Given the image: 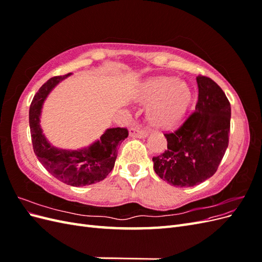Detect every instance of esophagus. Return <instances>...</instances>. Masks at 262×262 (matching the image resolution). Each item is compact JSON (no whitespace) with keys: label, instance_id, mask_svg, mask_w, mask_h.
Returning <instances> with one entry per match:
<instances>
[{"label":"esophagus","instance_id":"34e87169","mask_svg":"<svg viewBox=\"0 0 262 262\" xmlns=\"http://www.w3.org/2000/svg\"><path fill=\"white\" fill-rule=\"evenodd\" d=\"M129 133H130V137L132 138H144L147 136V132L143 129L139 128V126L133 125L129 129Z\"/></svg>","mask_w":262,"mask_h":262}]
</instances>
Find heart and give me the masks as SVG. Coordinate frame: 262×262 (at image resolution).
I'll return each mask as SVG.
<instances>
[{
	"label": "heart",
	"instance_id": "b5f03b06",
	"mask_svg": "<svg viewBox=\"0 0 262 262\" xmlns=\"http://www.w3.org/2000/svg\"><path fill=\"white\" fill-rule=\"evenodd\" d=\"M190 97L188 85L173 77L152 78L144 83L139 94L142 102H152L148 117L155 125L162 128H171L180 121Z\"/></svg>",
	"mask_w": 262,
	"mask_h": 262
}]
</instances>
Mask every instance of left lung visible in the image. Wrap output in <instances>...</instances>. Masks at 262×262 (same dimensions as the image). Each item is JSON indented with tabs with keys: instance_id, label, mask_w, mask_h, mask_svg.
<instances>
[{
	"instance_id": "obj_1",
	"label": "left lung",
	"mask_w": 262,
	"mask_h": 262,
	"mask_svg": "<svg viewBox=\"0 0 262 262\" xmlns=\"http://www.w3.org/2000/svg\"><path fill=\"white\" fill-rule=\"evenodd\" d=\"M193 112L175 131L166 132L167 148L153 157L158 177L175 187L199 185L216 172L228 146L231 104L212 78L198 75Z\"/></svg>"
}]
</instances>
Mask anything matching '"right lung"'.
<instances>
[{
  "label": "right lung",
  "instance_id": "1",
  "mask_svg": "<svg viewBox=\"0 0 262 262\" xmlns=\"http://www.w3.org/2000/svg\"><path fill=\"white\" fill-rule=\"evenodd\" d=\"M70 74L53 76L47 81L31 101L29 126L34 152L38 161L53 177L73 187L96 184L113 170L118 156V146L129 136L126 128L108 129L99 141L80 150H66L51 146L43 137L39 116L47 95Z\"/></svg>",
  "mask_w": 262,
  "mask_h": 262
}]
</instances>
